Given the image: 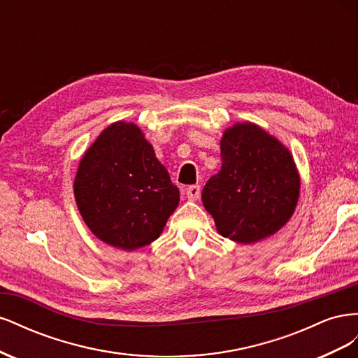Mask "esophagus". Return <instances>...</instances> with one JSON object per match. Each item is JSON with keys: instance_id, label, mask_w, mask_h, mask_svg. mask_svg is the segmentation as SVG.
Masks as SVG:
<instances>
[{"instance_id": "1", "label": "esophagus", "mask_w": 358, "mask_h": 358, "mask_svg": "<svg viewBox=\"0 0 358 358\" xmlns=\"http://www.w3.org/2000/svg\"><path fill=\"white\" fill-rule=\"evenodd\" d=\"M187 197L189 200H197L200 197V185H191L185 189Z\"/></svg>"}]
</instances>
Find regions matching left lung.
Listing matches in <instances>:
<instances>
[{"label": "left lung", "instance_id": "left-lung-1", "mask_svg": "<svg viewBox=\"0 0 358 358\" xmlns=\"http://www.w3.org/2000/svg\"><path fill=\"white\" fill-rule=\"evenodd\" d=\"M221 170L206 183L201 200L220 234L254 243L276 233L296 209L300 178L289 150L258 125L225 129Z\"/></svg>", "mask_w": 358, "mask_h": 358}]
</instances>
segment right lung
Returning <instances> with one entry per match:
<instances>
[{"label": "right lung", "instance_id": "1", "mask_svg": "<svg viewBox=\"0 0 358 358\" xmlns=\"http://www.w3.org/2000/svg\"><path fill=\"white\" fill-rule=\"evenodd\" d=\"M74 197L90 230L121 249L158 239L179 203V189L137 125L115 122L86 150Z\"/></svg>", "mask_w": 358, "mask_h": 358}]
</instances>
